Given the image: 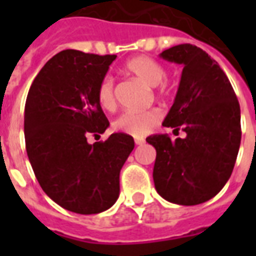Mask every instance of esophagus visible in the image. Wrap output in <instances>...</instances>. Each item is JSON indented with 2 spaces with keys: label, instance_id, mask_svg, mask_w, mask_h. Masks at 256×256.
Wrapping results in <instances>:
<instances>
[{
  "label": "esophagus",
  "instance_id": "1",
  "mask_svg": "<svg viewBox=\"0 0 256 256\" xmlns=\"http://www.w3.org/2000/svg\"><path fill=\"white\" fill-rule=\"evenodd\" d=\"M144 138H136V144H144Z\"/></svg>",
  "mask_w": 256,
  "mask_h": 256
}]
</instances>
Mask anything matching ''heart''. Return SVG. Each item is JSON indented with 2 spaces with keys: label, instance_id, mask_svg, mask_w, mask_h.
I'll return each instance as SVG.
<instances>
[{
  "label": "heart",
  "instance_id": "obj_1",
  "mask_svg": "<svg viewBox=\"0 0 256 256\" xmlns=\"http://www.w3.org/2000/svg\"><path fill=\"white\" fill-rule=\"evenodd\" d=\"M126 70L128 73L144 82L148 86H156L160 94H166L168 92V82L164 78L166 76V70L164 65L156 60L148 56H140L130 60L126 64ZM96 98L98 102L106 110H112L116 108V85L114 78L110 76L102 78L96 88ZM160 112L156 108L146 110V112H122L116 120L112 122V128L116 132H124L134 138H142L150 132L160 124Z\"/></svg>",
  "mask_w": 256,
  "mask_h": 256
}]
</instances>
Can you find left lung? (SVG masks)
<instances>
[{"label":"left lung","mask_w":256,"mask_h":256,"mask_svg":"<svg viewBox=\"0 0 256 256\" xmlns=\"http://www.w3.org/2000/svg\"><path fill=\"white\" fill-rule=\"evenodd\" d=\"M160 57L183 65L174 104L162 124L186 136L146 138L156 150L152 178L162 198L194 206L215 196L231 176L242 138L240 108L224 72L200 48L182 44Z\"/></svg>","instance_id":"8db88e82"}]
</instances>
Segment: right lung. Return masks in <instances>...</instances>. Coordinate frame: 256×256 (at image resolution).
Returning a JSON list of instances; mask_svg holds the SVG:
<instances>
[{"mask_svg":"<svg viewBox=\"0 0 256 256\" xmlns=\"http://www.w3.org/2000/svg\"><path fill=\"white\" fill-rule=\"evenodd\" d=\"M116 56L64 50L46 62L25 104V144L36 178L66 210L98 214L120 196V172L134 148L132 136L104 132L108 120L96 88Z\"/></svg>","mask_w":256,"mask_h":256,"instance_id":"add662e5","label":"right lung"}]
</instances>
